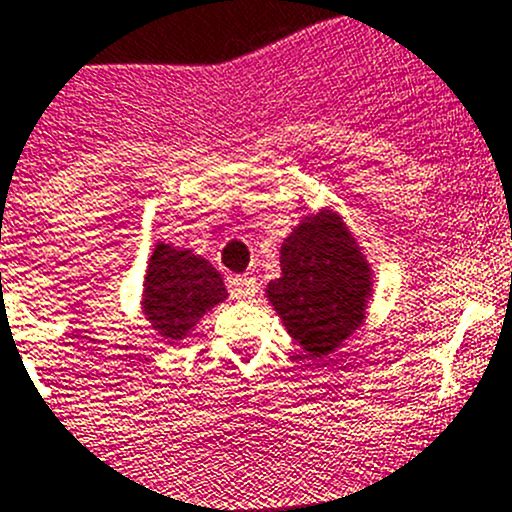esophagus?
Returning <instances> with one entry per match:
<instances>
[{"label": "esophagus", "instance_id": "34e87169", "mask_svg": "<svg viewBox=\"0 0 512 512\" xmlns=\"http://www.w3.org/2000/svg\"><path fill=\"white\" fill-rule=\"evenodd\" d=\"M230 287H232V294H235L237 299H252L257 294V282H255V277H250V275L232 277Z\"/></svg>", "mask_w": 512, "mask_h": 512}]
</instances>
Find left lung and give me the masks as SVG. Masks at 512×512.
<instances>
[{
  "instance_id": "obj_1",
  "label": "left lung",
  "mask_w": 512,
  "mask_h": 512,
  "mask_svg": "<svg viewBox=\"0 0 512 512\" xmlns=\"http://www.w3.org/2000/svg\"><path fill=\"white\" fill-rule=\"evenodd\" d=\"M280 280L267 299L309 356L332 354L361 327L371 270L342 218L329 210L304 218L282 242Z\"/></svg>"
}]
</instances>
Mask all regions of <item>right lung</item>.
<instances>
[{
	"mask_svg": "<svg viewBox=\"0 0 512 512\" xmlns=\"http://www.w3.org/2000/svg\"><path fill=\"white\" fill-rule=\"evenodd\" d=\"M225 297L223 277L208 260L158 242L143 282V314L160 337L180 342Z\"/></svg>",
	"mask_w": 512,
	"mask_h": 512,
	"instance_id": "1",
	"label": "right lung"
}]
</instances>
